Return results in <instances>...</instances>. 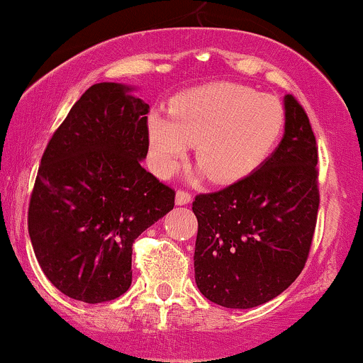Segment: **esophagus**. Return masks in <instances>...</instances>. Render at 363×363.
<instances>
[{
  "label": "esophagus",
  "mask_w": 363,
  "mask_h": 363,
  "mask_svg": "<svg viewBox=\"0 0 363 363\" xmlns=\"http://www.w3.org/2000/svg\"><path fill=\"white\" fill-rule=\"evenodd\" d=\"M191 199H193V196L189 193H186V191H177L176 193V204L177 206H186V204L191 203Z\"/></svg>",
  "instance_id": "esophagus-1"
}]
</instances>
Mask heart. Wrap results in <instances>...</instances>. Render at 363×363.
Instances as JSON below:
<instances>
[{
    "label": "heart",
    "mask_w": 363,
    "mask_h": 363,
    "mask_svg": "<svg viewBox=\"0 0 363 363\" xmlns=\"http://www.w3.org/2000/svg\"><path fill=\"white\" fill-rule=\"evenodd\" d=\"M282 125L281 106L269 96L231 82L193 87L172 98L169 113H148L152 165L167 177L194 145L196 165L209 181L237 182L264 164Z\"/></svg>",
    "instance_id": "b5f03b06"
}]
</instances>
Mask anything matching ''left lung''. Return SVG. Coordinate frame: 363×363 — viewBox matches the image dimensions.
I'll return each mask as SVG.
<instances>
[{"instance_id": "left-lung-1", "label": "left lung", "mask_w": 363, "mask_h": 363, "mask_svg": "<svg viewBox=\"0 0 363 363\" xmlns=\"http://www.w3.org/2000/svg\"><path fill=\"white\" fill-rule=\"evenodd\" d=\"M284 137L250 176L196 196V286L231 309L260 306L298 279L316 226L318 147L309 118L284 96Z\"/></svg>"}]
</instances>
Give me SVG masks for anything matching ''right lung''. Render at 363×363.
<instances>
[{
	"label": "right lung",
	"mask_w": 363,
	"mask_h": 363,
	"mask_svg": "<svg viewBox=\"0 0 363 363\" xmlns=\"http://www.w3.org/2000/svg\"><path fill=\"white\" fill-rule=\"evenodd\" d=\"M133 89L99 82L81 96L52 135L30 198L43 274L87 304L128 291L135 238L174 208V189L142 167L148 104Z\"/></svg>",
	"instance_id": "1"
}]
</instances>
